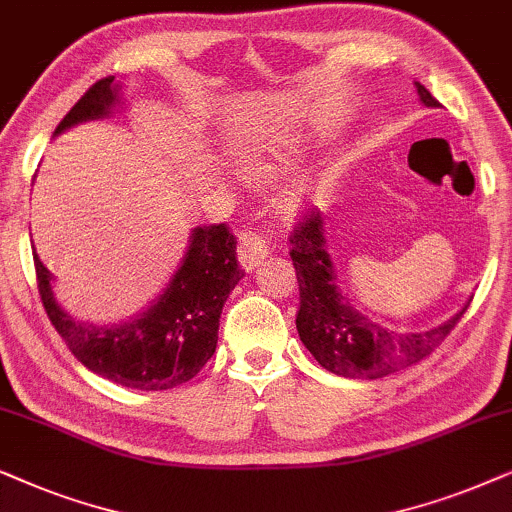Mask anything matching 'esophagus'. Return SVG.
Listing matches in <instances>:
<instances>
[{
    "label": "esophagus",
    "instance_id": "34e87169",
    "mask_svg": "<svg viewBox=\"0 0 512 512\" xmlns=\"http://www.w3.org/2000/svg\"><path fill=\"white\" fill-rule=\"evenodd\" d=\"M267 257V243L260 234L245 229L238 234V262L245 271H252Z\"/></svg>",
    "mask_w": 512,
    "mask_h": 512
}]
</instances>
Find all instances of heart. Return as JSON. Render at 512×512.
<instances>
[{"label": "heart", "mask_w": 512, "mask_h": 512, "mask_svg": "<svg viewBox=\"0 0 512 512\" xmlns=\"http://www.w3.org/2000/svg\"><path fill=\"white\" fill-rule=\"evenodd\" d=\"M292 154H295V147H290V142L285 140L274 142V145L264 149H250L241 159V173L252 182H269L281 175L283 166H288ZM327 189H330V177L323 170H316V173L306 175L304 180H299L297 185H292L283 194V208L288 213H295V210L302 208L304 201L325 196Z\"/></svg>", "instance_id": "obj_1"}]
</instances>
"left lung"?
<instances>
[{
  "label": "left lung",
  "instance_id": "left-lung-1",
  "mask_svg": "<svg viewBox=\"0 0 512 512\" xmlns=\"http://www.w3.org/2000/svg\"><path fill=\"white\" fill-rule=\"evenodd\" d=\"M414 84L426 107H440L426 86L419 81ZM323 231L320 213L311 210L290 236V257L299 283L297 332L320 367L349 379H381L419 363L445 342L470 302L445 323L426 332L388 330L360 313L339 290Z\"/></svg>",
  "mask_w": 512,
  "mask_h": 512
}]
</instances>
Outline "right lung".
Returning a JSON list of instances; mask_svg holds the SVG:
<instances>
[{
    "instance_id": "1",
    "label": "right lung",
    "mask_w": 512,
    "mask_h": 512,
    "mask_svg": "<svg viewBox=\"0 0 512 512\" xmlns=\"http://www.w3.org/2000/svg\"><path fill=\"white\" fill-rule=\"evenodd\" d=\"M117 102L114 77L95 81L65 114L56 135L84 121L109 117ZM34 269L44 309L74 358L100 377L138 391H166L201 372L215 353L222 306L243 278L236 238L227 224L196 227L180 267L149 309L124 323L93 325L72 318L56 302L53 276L37 252Z\"/></svg>"
}]
</instances>
